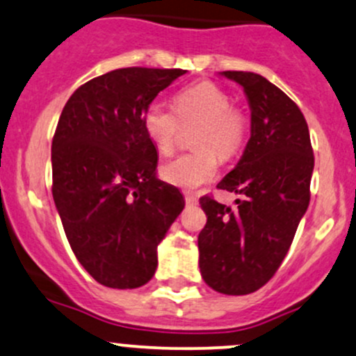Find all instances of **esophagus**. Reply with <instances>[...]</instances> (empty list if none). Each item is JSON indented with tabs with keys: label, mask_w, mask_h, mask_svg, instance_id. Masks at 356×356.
I'll return each mask as SVG.
<instances>
[{
	"label": "esophagus",
	"mask_w": 356,
	"mask_h": 356,
	"mask_svg": "<svg viewBox=\"0 0 356 356\" xmlns=\"http://www.w3.org/2000/svg\"><path fill=\"white\" fill-rule=\"evenodd\" d=\"M185 202H186V205H197L198 198L195 197L193 193H190V192H185Z\"/></svg>",
	"instance_id": "1"
}]
</instances>
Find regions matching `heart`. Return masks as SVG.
<instances>
[{"label": "heart", "mask_w": 356, "mask_h": 356, "mask_svg": "<svg viewBox=\"0 0 356 356\" xmlns=\"http://www.w3.org/2000/svg\"><path fill=\"white\" fill-rule=\"evenodd\" d=\"M183 125L198 124L193 137L197 151L179 154L161 166L164 181L181 188H197L217 173V158L231 161L243 151L250 134V117L224 88L200 81L175 95V112L163 103H149L143 125L149 140L161 154H170Z\"/></svg>", "instance_id": "heart-1"}]
</instances>
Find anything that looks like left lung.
I'll return each mask as SVG.
<instances>
[{
	"instance_id": "1",
	"label": "left lung",
	"mask_w": 356,
	"mask_h": 356,
	"mask_svg": "<svg viewBox=\"0 0 356 356\" xmlns=\"http://www.w3.org/2000/svg\"><path fill=\"white\" fill-rule=\"evenodd\" d=\"M251 108V137L217 188L241 195L236 209L205 195L207 224L198 234L202 278L227 296H246L277 273L311 200V136L300 108L266 78L224 71Z\"/></svg>"
}]
</instances>
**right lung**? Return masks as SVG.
<instances>
[{"label":"right lung","mask_w":356,"mask_h":356,"mask_svg":"<svg viewBox=\"0 0 356 356\" xmlns=\"http://www.w3.org/2000/svg\"><path fill=\"white\" fill-rule=\"evenodd\" d=\"M183 70L124 67L71 95L52 139V197L72 253L98 284L137 289L185 200L156 177L146 106Z\"/></svg>","instance_id":"obj_1"}]
</instances>
